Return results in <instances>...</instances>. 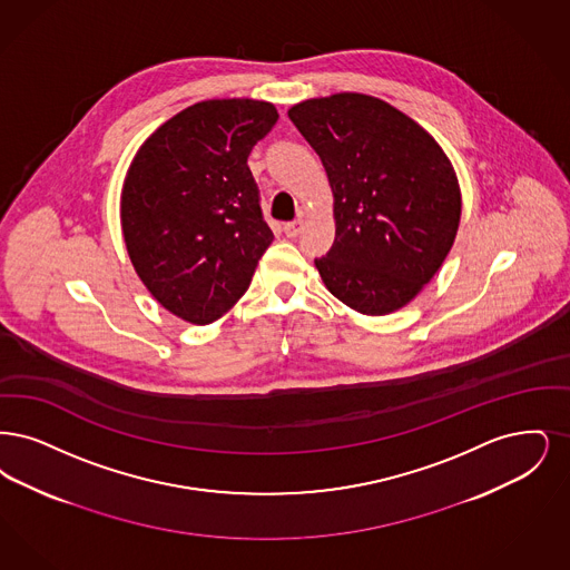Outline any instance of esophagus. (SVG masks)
Returning a JSON list of instances; mask_svg holds the SVG:
<instances>
[{"instance_id":"34e87169","label":"esophagus","mask_w":570,"mask_h":570,"mask_svg":"<svg viewBox=\"0 0 570 570\" xmlns=\"http://www.w3.org/2000/svg\"><path fill=\"white\" fill-rule=\"evenodd\" d=\"M302 225H304V219L297 217L294 222L285 223V225H283V232H285V236L294 238V236H297V234L302 232Z\"/></svg>"}]
</instances>
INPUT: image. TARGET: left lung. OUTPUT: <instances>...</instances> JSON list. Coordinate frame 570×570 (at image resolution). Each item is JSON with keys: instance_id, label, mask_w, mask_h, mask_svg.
<instances>
[{"instance_id": "1", "label": "left lung", "mask_w": 570, "mask_h": 570, "mask_svg": "<svg viewBox=\"0 0 570 570\" xmlns=\"http://www.w3.org/2000/svg\"><path fill=\"white\" fill-rule=\"evenodd\" d=\"M289 119L334 194V245L315 266L362 315L406 306L453 247L462 194L441 145L392 104L364 94L299 101Z\"/></svg>"}]
</instances>
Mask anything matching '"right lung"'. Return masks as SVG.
Segmentation results:
<instances>
[{
    "label": "right lung",
    "instance_id": "obj_1",
    "mask_svg": "<svg viewBox=\"0 0 570 570\" xmlns=\"http://www.w3.org/2000/svg\"><path fill=\"white\" fill-rule=\"evenodd\" d=\"M276 119L271 101H198L159 125L127 168V255L150 296L185 322L223 317L274 240L247 159Z\"/></svg>",
    "mask_w": 570,
    "mask_h": 570
}]
</instances>
